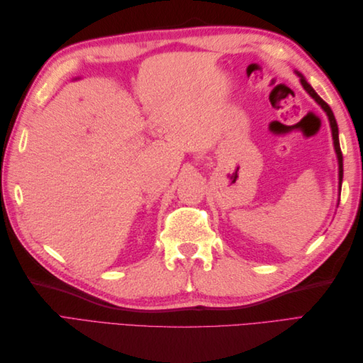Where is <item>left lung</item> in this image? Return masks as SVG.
I'll list each match as a JSON object with an SVG mask.
<instances>
[{"label": "left lung", "instance_id": "1", "mask_svg": "<svg viewBox=\"0 0 363 363\" xmlns=\"http://www.w3.org/2000/svg\"><path fill=\"white\" fill-rule=\"evenodd\" d=\"M298 74V77H300V82H301V84H303V87H304V91L309 94L313 100L320 104L321 107H323V111L327 113V116H328V121H330V127H332V136H333V145H335V151H336V156H337V163H339V188H340V184H342V175H344V159H342V151H340V145H339V130H337V124H336V119H335V115H333V112H332V108H330V106H328L323 98L318 95L315 91H313V87L306 82V79L304 77L300 74V72H296Z\"/></svg>", "mask_w": 363, "mask_h": 363}]
</instances>
